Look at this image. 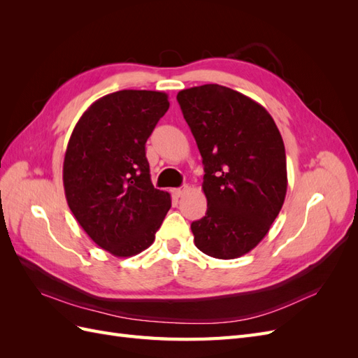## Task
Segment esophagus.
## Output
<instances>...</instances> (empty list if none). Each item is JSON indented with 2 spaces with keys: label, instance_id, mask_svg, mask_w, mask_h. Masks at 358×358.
<instances>
[{
  "label": "esophagus",
  "instance_id": "34e87169",
  "mask_svg": "<svg viewBox=\"0 0 358 358\" xmlns=\"http://www.w3.org/2000/svg\"><path fill=\"white\" fill-rule=\"evenodd\" d=\"M188 191V185H182V187H179V188H175L173 189V194H175L176 197H182L183 194H185Z\"/></svg>",
  "mask_w": 358,
  "mask_h": 358
}]
</instances>
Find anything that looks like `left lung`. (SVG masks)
<instances>
[{
	"label": "left lung",
	"instance_id": "obj_1",
	"mask_svg": "<svg viewBox=\"0 0 358 358\" xmlns=\"http://www.w3.org/2000/svg\"><path fill=\"white\" fill-rule=\"evenodd\" d=\"M204 164L208 210L191 224L206 255L233 259L264 239L287 194V158L273 117L249 96L216 83L179 91Z\"/></svg>",
	"mask_w": 358,
	"mask_h": 358
}]
</instances>
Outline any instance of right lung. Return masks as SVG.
<instances>
[{"label":"right lung","instance_id":"add662e5","mask_svg":"<svg viewBox=\"0 0 358 358\" xmlns=\"http://www.w3.org/2000/svg\"><path fill=\"white\" fill-rule=\"evenodd\" d=\"M169 95L124 90L94 101L76 124L62 166L76 221L115 257L148 249L171 199L154 188L145 145L169 110Z\"/></svg>","mask_w":358,"mask_h":358}]
</instances>
